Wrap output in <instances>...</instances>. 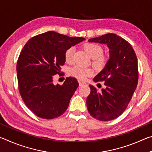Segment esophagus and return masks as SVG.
<instances>
[{"label":"esophagus","instance_id":"obj_1","mask_svg":"<svg viewBox=\"0 0 152 152\" xmlns=\"http://www.w3.org/2000/svg\"><path fill=\"white\" fill-rule=\"evenodd\" d=\"M78 83H79V85H80V86H82V84H85V82H83V81H82V80H78Z\"/></svg>","mask_w":152,"mask_h":152}]
</instances>
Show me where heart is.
Instances as JSON below:
<instances>
[{
    "label": "heart",
    "instance_id": "obj_1",
    "mask_svg": "<svg viewBox=\"0 0 152 152\" xmlns=\"http://www.w3.org/2000/svg\"><path fill=\"white\" fill-rule=\"evenodd\" d=\"M84 48L92 58V65L97 69H102L107 65L108 59L103 55L104 50L101 45L95 43H86L84 44ZM74 53L75 48L72 46L68 48L64 53V58L67 63L72 64L74 60ZM70 76L75 77L80 80H84L87 77L91 76L93 71L89 68L80 66L78 65L74 66L71 68L68 72Z\"/></svg>",
    "mask_w": 152,
    "mask_h": 152
}]
</instances>
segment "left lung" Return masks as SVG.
Segmentation results:
<instances>
[{
	"label": "left lung",
	"mask_w": 152,
	"mask_h": 152,
	"mask_svg": "<svg viewBox=\"0 0 152 152\" xmlns=\"http://www.w3.org/2000/svg\"><path fill=\"white\" fill-rule=\"evenodd\" d=\"M90 42L106 44L110 58L104 68L94 77L95 82H104L105 88L99 91L89 85L87 109L94 119L108 121L119 117L127 109L138 83L137 56L132 46L114 33L92 38Z\"/></svg>",
	"instance_id": "1"
}]
</instances>
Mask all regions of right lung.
I'll list each match as a JSON object with an SVG mask.
<instances>
[{
  "label": "right lung",
  "mask_w": 152,
  "mask_h": 152,
  "mask_svg": "<svg viewBox=\"0 0 152 152\" xmlns=\"http://www.w3.org/2000/svg\"><path fill=\"white\" fill-rule=\"evenodd\" d=\"M84 40L50 31L31 37L22 49L17 63L19 93L37 117L52 119L68 109L78 82L69 77L62 85H54L53 78L65 64V51Z\"/></svg>",
  "instance_id": "obj_1"
}]
</instances>
